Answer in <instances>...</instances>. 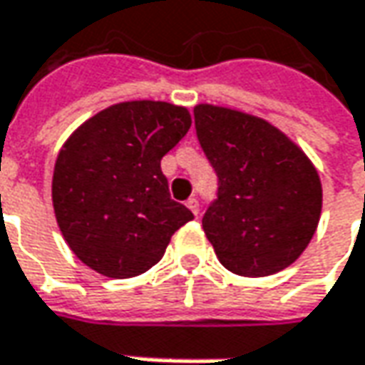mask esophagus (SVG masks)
Returning <instances> with one entry per match:
<instances>
[{
    "label": "esophagus",
    "instance_id": "obj_1",
    "mask_svg": "<svg viewBox=\"0 0 365 365\" xmlns=\"http://www.w3.org/2000/svg\"><path fill=\"white\" fill-rule=\"evenodd\" d=\"M187 207L195 212V215H199V199H197V197H190V199L187 200Z\"/></svg>",
    "mask_w": 365,
    "mask_h": 365
}]
</instances>
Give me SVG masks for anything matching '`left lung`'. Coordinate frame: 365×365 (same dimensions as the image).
Here are the masks:
<instances>
[{"mask_svg":"<svg viewBox=\"0 0 365 365\" xmlns=\"http://www.w3.org/2000/svg\"><path fill=\"white\" fill-rule=\"evenodd\" d=\"M200 148L217 173L202 229L222 267L267 277L302 255L322 215V182L307 156L269 122L200 104Z\"/></svg>","mask_w":365,"mask_h":365,"instance_id":"left-lung-1","label":"left lung"}]
</instances>
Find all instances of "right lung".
<instances>
[{
    "instance_id": "add662e5",
    "label": "right lung",
    "mask_w": 365,
    "mask_h": 365,
    "mask_svg": "<svg viewBox=\"0 0 365 365\" xmlns=\"http://www.w3.org/2000/svg\"><path fill=\"white\" fill-rule=\"evenodd\" d=\"M190 128L187 108L138 100L102 110L58 154L51 200L76 257L112 279L136 277L165 255L192 212L170 199L160 160Z\"/></svg>"
}]
</instances>
